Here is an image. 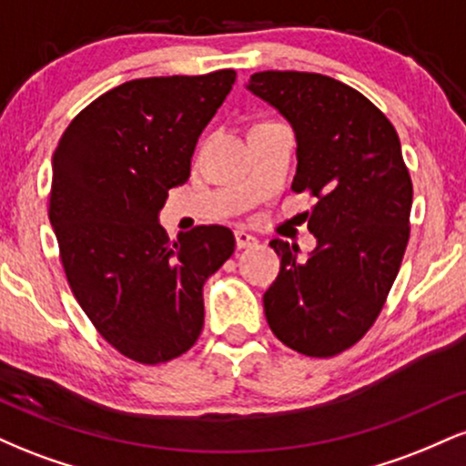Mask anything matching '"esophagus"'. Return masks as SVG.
<instances>
[{
	"mask_svg": "<svg viewBox=\"0 0 466 466\" xmlns=\"http://www.w3.org/2000/svg\"><path fill=\"white\" fill-rule=\"evenodd\" d=\"M234 238H237V248L238 249H248V248H254L258 240H256V237H251L249 232H245V229H237L234 232Z\"/></svg>",
	"mask_w": 466,
	"mask_h": 466,
	"instance_id": "obj_1",
	"label": "esophagus"
}]
</instances>
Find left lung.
<instances>
[{
	"label": "left lung",
	"instance_id": "left-lung-1",
	"mask_svg": "<svg viewBox=\"0 0 466 466\" xmlns=\"http://www.w3.org/2000/svg\"><path fill=\"white\" fill-rule=\"evenodd\" d=\"M248 89L296 131L291 188L315 199L309 229L318 248L274 238L280 274L265 291V318L282 344L333 357L381 313L410 238L411 179L392 122L366 96L311 72L251 74Z\"/></svg>",
	"mask_w": 466,
	"mask_h": 466
}]
</instances>
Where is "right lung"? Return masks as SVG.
Wrapping results in <instances>:
<instances>
[{"label": "right lung", "instance_id": "1", "mask_svg": "<svg viewBox=\"0 0 466 466\" xmlns=\"http://www.w3.org/2000/svg\"><path fill=\"white\" fill-rule=\"evenodd\" d=\"M237 72L122 83L69 122L52 157L50 223L80 309L117 352L164 363L203 329V285L234 234L199 226L170 240L157 215Z\"/></svg>", "mask_w": 466, "mask_h": 466}]
</instances>
